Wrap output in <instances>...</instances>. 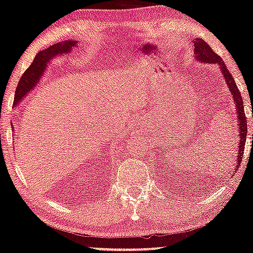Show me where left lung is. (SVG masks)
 <instances>
[{
    "instance_id": "1",
    "label": "left lung",
    "mask_w": 253,
    "mask_h": 253,
    "mask_svg": "<svg viewBox=\"0 0 253 253\" xmlns=\"http://www.w3.org/2000/svg\"><path fill=\"white\" fill-rule=\"evenodd\" d=\"M193 51L196 54V58L198 61L203 62V63H217L222 68L223 75L226 80L227 86L230 88L231 91L232 98L235 99L236 103V109H237V117H238V124H239V146H238V155L236 156L237 161L233 171H237V168H239V165L242 163L243 155H244V149H245V142H246V135H248V122H246V116L244 112V104H243V98L242 93L239 92L238 86L233 80L231 73L226 68L225 62L222 60L219 55H217L216 52L212 50L210 45L202 39H196L193 41ZM253 139V137H252Z\"/></svg>"
}]
</instances>
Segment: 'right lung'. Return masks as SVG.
Masks as SVG:
<instances>
[{"label":"right lung","instance_id":"right-lung-1","mask_svg":"<svg viewBox=\"0 0 253 253\" xmlns=\"http://www.w3.org/2000/svg\"><path fill=\"white\" fill-rule=\"evenodd\" d=\"M76 42L75 41H67L64 43H56V44L49 46L45 50H41L39 54H36L35 58H34L33 63L30 67L24 71L22 75L20 82L17 84L16 91H15V98L14 104H17L21 101V98L29 92L35 86V84L39 82L40 77L44 73L46 62H49L50 58L58 54H65V52L70 51L73 46H76Z\"/></svg>","mask_w":253,"mask_h":253}]
</instances>
